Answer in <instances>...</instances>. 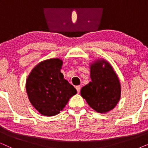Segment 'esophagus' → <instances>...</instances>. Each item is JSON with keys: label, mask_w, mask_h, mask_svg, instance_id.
<instances>
[{"label": "esophagus", "mask_w": 148, "mask_h": 148, "mask_svg": "<svg viewBox=\"0 0 148 148\" xmlns=\"http://www.w3.org/2000/svg\"><path fill=\"white\" fill-rule=\"evenodd\" d=\"M75 88H76V90H77V91L78 93L80 92V90H81V86H77L75 87Z\"/></svg>", "instance_id": "obj_1"}]
</instances>
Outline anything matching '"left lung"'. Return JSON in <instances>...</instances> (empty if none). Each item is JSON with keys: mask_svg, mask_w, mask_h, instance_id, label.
I'll use <instances>...</instances> for the list:
<instances>
[{"mask_svg": "<svg viewBox=\"0 0 148 148\" xmlns=\"http://www.w3.org/2000/svg\"><path fill=\"white\" fill-rule=\"evenodd\" d=\"M92 81L81 90V96L96 112L106 113L116 106L121 98V84L112 66L104 59L90 65Z\"/></svg>", "mask_w": 148, "mask_h": 148, "instance_id": "left-lung-1", "label": "left lung"}]
</instances>
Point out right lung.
<instances>
[{"label": "right lung", "instance_id": "right-lung-1", "mask_svg": "<svg viewBox=\"0 0 148 148\" xmlns=\"http://www.w3.org/2000/svg\"><path fill=\"white\" fill-rule=\"evenodd\" d=\"M62 60L50 58L38 64L26 80V92L34 108L46 116L58 114L76 89L64 79L60 72Z\"/></svg>", "mask_w": 148, "mask_h": 148}]
</instances>
